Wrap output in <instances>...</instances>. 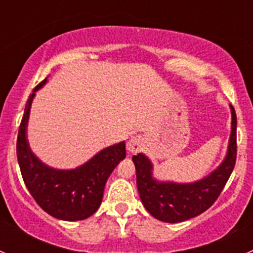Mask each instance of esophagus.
Returning <instances> with one entry per match:
<instances>
[{
    "label": "esophagus",
    "mask_w": 253,
    "mask_h": 253,
    "mask_svg": "<svg viewBox=\"0 0 253 253\" xmlns=\"http://www.w3.org/2000/svg\"><path fill=\"white\" fill-rule=\"evenodd\" d=\"M142 147H143V139L142 137L139 136L132 137V138L127 142V150H128L129 153H132V154L139 152Z\"/></svg>",
    "instance_id": "obj_1"
}]
</instances>
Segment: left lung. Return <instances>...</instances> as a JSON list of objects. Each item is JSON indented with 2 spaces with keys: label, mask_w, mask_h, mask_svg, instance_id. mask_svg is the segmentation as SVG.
<instances>
[{
  "label": "left lung",
  "mask_w": 253,
  "mask_h": 253,
  "mask_svg": "<svg viewBox=\"0 0 253 253\" xmlns=\"http://www.w3.org/2000/svg\"><path fill=\"white\" fill-rule=\"evenodd\" d=\"M231 111V132L223 162L201 180L193 182L163 181L154 177L153 163L143 153L133 155L137 188L143 206L158 220L180 223L200 215L219 197L236 162V114Z\"/></svg>",
  "instance_id": "8db88e82"
}]
</instances>
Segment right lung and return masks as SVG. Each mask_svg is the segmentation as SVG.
<instances>
[{
    "label": "right lung",
    "mask_w": 253,
    "mask_h": 253,
    "mask_svg": "<svg viewBox=\"0 0 253 253\" xmlns=\"http://www.w3.org/2000/svg\"><path fill=\"white\" fill-rule=\"evenodd\" d=\"M47 83L35 86L25 105L17 139V158L25 186L37 203L53 218L77 221L93 215L101 205L109 176L126 158L125 141L106 147L75 169H55L30 149L27 137L30 108L35 94Z\"/></svg>",
    "instance_id": "1"
}]
</instances>
